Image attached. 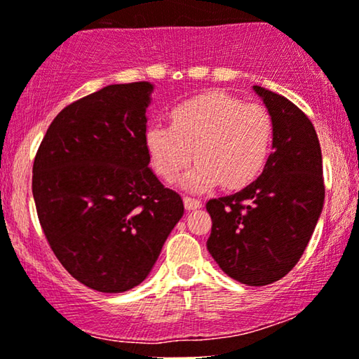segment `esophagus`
<instances>
[{"instance_id":"obj_1","label":"esophagus","mask_w":359,"mask_h":359,"mask_svg":"<svg viewBox=\"0 0 359 359\" xmlns=\"http://www.w3.org/2000/svg\"><path fill=\"white\" fill-rule=\"evenodd\" d=\"M184 205H185V208L189 210H197V208H202V202H200V200H197V198H190V197H184Z\"/></svg>"}]
</instances>
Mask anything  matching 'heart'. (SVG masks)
Here are the masks:
<instances>
[{
	"instance_id": "heart-1",
	"label": "heart",
	"mask_w": 359,
	"mask_h": 359,
	"mask_svg": "<svg viewBox=\"0 0 359 359\" xmlns=\"http://www.w3.org/2000/svg\"><path fill=\"white\" fill-rule=\"evenodd\" d=\"M144 142L157 175L172 182L192 157L184 175L190 192H205L219 182L226 189L250 185L269 157L272 119L264 107L243 103L226 93H205L170 109V126L147 124Z\"/></svg>"
}]
</instances>
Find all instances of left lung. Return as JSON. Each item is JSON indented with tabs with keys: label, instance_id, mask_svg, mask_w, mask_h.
<instances>
[{
	"label": "left lung",
	"instance_id": "left-lung-1",
	"mask_svg": "<svg viewBox=\"0 0 359 359\" xmlns=\"http://www.w3.org/2000/svg\"><path fill=\"white\" fill-rule=\"evenodd\" d=\"M272 119V151L262 174L240 192L212 198L208 252L224 274L267 285L302 257L323 210L322 149L304 111L283 95L252 87Z\"/></svg>",
	"mask_w": 359,
	"mask_h": 359
}]
</instances>
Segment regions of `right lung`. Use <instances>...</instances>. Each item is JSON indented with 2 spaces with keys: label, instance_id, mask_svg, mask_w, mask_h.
Wrapping results in <instances>:
<instances>
[{
  "label": "right lung",
  "instance_id": "add662e5",
  "mask_svg": "<svg viewBox=\"0 0 359 359\" xmlns=\"http://www.w3.org/2000/svg\"><path fill=\"white\" fill-rule=\"evenodd\" d=\"M151 82L116 83L54 118L32 167V195L49 245L72 277L107 294L149 276L184 215L180 195L149 167Z\"/></svg>",
  "mask_w": 359,
  "mask_h": 359
}]
</instances>
